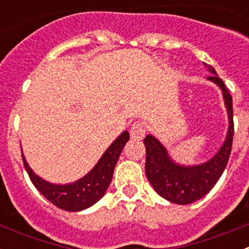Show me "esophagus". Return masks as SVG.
<instances>
[{
  "label": "esophagus",
  "instance_id": "1",
  "mask_svg": "<svg viewBox=\"0 0 249 249\" xmlns=\"http://www.w3.org/2000/svg\"><path fill=\"white\" fill-rule=\"evenodd\" d=\"M129 135H131L132 140L140 141L143 140L144 135H146V128L142 122H136L132 124L131 129H129Z\"/></svg>",
  "mask_w": 249,
  "mask_h": 249
}]
</instances>
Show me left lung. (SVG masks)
<instances>
[{
  "mask_svg": "<svg viewBox=\"0 0 249 249\" xmlns=\"http://www.w3.org/2000/svg\"><path fill=\"white\" fill-rule=\"evenodd\" d=\"M212 76L207 80L221 89L228 114V131L218 152L201 164L184 166L176 163L166 147L152 135L143 140L146 146V176L156 192L176 204H190L198 201L212 190L228 163L233 141L232 97L212 66L204 63Z\"/></svg>",
  "mask_w": 249,
  "mask_h": 249,
  "instance_id": "obj_1",
  "label": "left lung"
}]
</instances>
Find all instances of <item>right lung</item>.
Listing matches in <instances>:
<instances>
[{
	"label": "right lung",
	"mask_w": 249,
	"mask_h": 249,
	"mask_svg": "<svg viewBox=\"0 0 249 249\" xmlns=\"http://www.w3.org/2000/svg\"><path fill=\"white\" fill-rule=\"evenodd\" d=\"M128 140L129 133L127 131H123L112 142L111 146L106 149L96 166L87 175L72 183H51L32 171L23 153H22V160H23V164L31 181L45 198H47L51 203H53L61 210L80 212L93 206L105 196L112 181L114 167L120 158L121 152Z\"/></svg>",
	"instance_id": "obj_1"
}]
</instances>
